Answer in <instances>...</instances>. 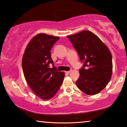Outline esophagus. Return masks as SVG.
<instances>
[{
  "mask_svg": "<svg viewBox=\"0 0 127 127\" xmlns=\"http://www.w3.org/2000/svg\"><path fill=\"white\" fill-rule=\"evenodd\" d=\"M71 72V71H65V73H66V74H70Z\"/></svg>",
  "mask_w": 127,
  "mask_h": 127,
  "instance_id": "1",
  "label": "esophagus"
}]
</instances>
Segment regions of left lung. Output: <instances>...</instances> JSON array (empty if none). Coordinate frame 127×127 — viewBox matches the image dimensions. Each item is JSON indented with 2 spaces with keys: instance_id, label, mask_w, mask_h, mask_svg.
<instances>
[{
  "instance_id": "1",
  "label": "left lung",
  "mask_w": 127,
  "mask_h": 127,
  "mask_svg": "<svg viewBox=\"0 0 127 127\" xmlns=\"http://www.w3.org/2000/svg\"><path fill=\"white\" fill-rule=\"evenodd\" d=\"M67 37L84 62L76 82L78 88L88 95L98 94L106 87L112 75L110 51L99 37L89 31L84 30Z\"/></svg>"
}]
</instances>
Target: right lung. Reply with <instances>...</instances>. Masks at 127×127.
<instances>
[{"label":"right lung","mask_w":127,"mask_h":127,"mask_svg":"<svg viewBox=\"0 0 127 127\" xmlns=\"http://www.w3.org/2000/svg\"><path fill=\"white\" fill-rule=\"evenodd\" d=\"M59 37L38 33L28 43L22 59L25 80L32 91L43 100L55 95L63 82L65 74L57 71L50 54ZM53 65L51 69L49 65Z\"/></svg>","instance_id":"add662e5"}]
</instances>
